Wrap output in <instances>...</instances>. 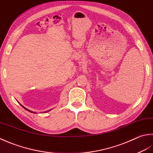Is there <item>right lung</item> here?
<instances>
[{
  "instance_id": "1",
  "label": "right lung",
  "mask_w": 153,
  "mask_h": 153,
  "mask_svg": "<svg viewBox=\"0 0 153 153\" xmlns=\"http://www.w3.org/2000/svg\"><path fill=\"white\" fill-rule=\"evenodd\" d=\"M20 105H21V104H20ZM22 105V107H23V108H24L25 109V110H26L27 111H30V112H32V113H34V112H33L32 111H30V110H27V108H25V107H24L22 105ZM49 111H50V110H49ZM47 111H45V112H47Z\"/></svg>"
}]
</instances>
